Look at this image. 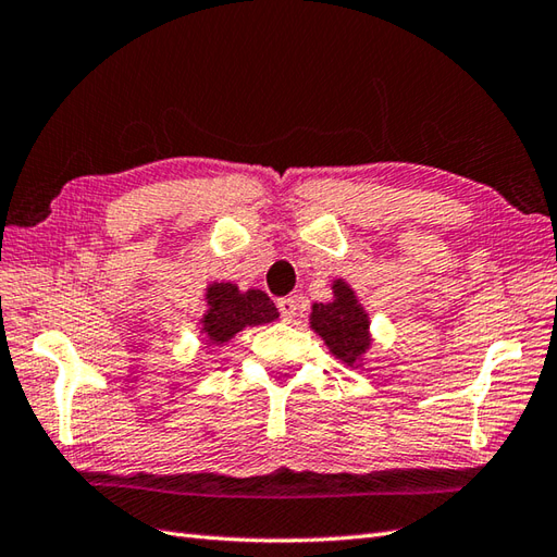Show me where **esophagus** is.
Returning a JSON list of instances; mask_svg holds the SVG:
<instances>
[{
    "label": "esophagus",
    "instance_id": "esophagus-1",
    "mask_svg": "<svg viewBox=\"0 0 557 557\" xmlns=\"http://www.w3.org/2000/svg\"><path fill=\"white\" fill-rule=\"evenodd\" d=\"M276 307H278L283 321H290L295 317V312H298V300H295V298H281L276 302Z\"/></svg>",
    "mask_w": 557,
    "mask_h": 557
}]
</instances>
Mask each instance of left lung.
Wrapping results in <instances>:
<instances>
[{"label":"left lung","instance_id":"8db88e82","mask_svg":"<svg viewBox=\"0 0 557 557\" xmlns=\"http://www.w3.org/2000/svg\"><path fill=\"white\" fill-rule=\"evenodd\" d=\"M331 290V302L312 305L310 326L324 341L329 352L336 355V360L357 369L362 367L367 350L372 348L369 314L345 278L333 281Z\"/></svg>","mask_w":557,"mask_h":557}]
</instances>
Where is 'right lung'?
Wrapping results in <instances>:
<instances>
[{
    "label": "right lung",
    "instance_id": "1",
    "mask_svg": "<svg viewBox=\"0 0 557 557\" xmlns=\"http://www.w3.org/2000/svg\"><path fill=\"white\" fill-rule=\"evenodd\" d=\"M207 310L200 319L205 345H224L247 326L269 324L278 319L276 305L264 290H240L236 283H209L205 293Z\"/></svg>",
    "mask_w": 557,
    "mask_h": 557
}]
</instances>
